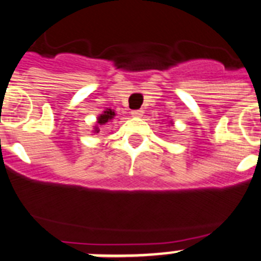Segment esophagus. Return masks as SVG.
Here are the masks:
<instances>
[{"label": "esophagus", "instance_id": "esophagus-1", "mask_svg": "<svg viewBox=\"0 0 261 261\" xmlns=\"http://www.w3.org/2000/svg\"><path fill=\"white\" fill-rule=\"evenodd\" d=\"M130 114H132V116L141 117L142 115H144V110H132L130 111Z\"/></svg>", "mask_w": 261, "mask_h": 261}]
</instances>
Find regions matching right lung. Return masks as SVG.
<instances>
[{
  "label": "right lung",
  "mask_w": 261,
  "mask_h": 261,
  "mask_svg": "<svg viewBox=\"0 0 261 261\" xmlns=\"http://www.w3.org/2000/svg\"><path fill=\"white\" fill-rule=\"evenodd\" d=\"M114 116H115L114 111L110 110V108H107V110H106L105 112H103V114L98 117V124L99 125H103V124L108 123L111 119H114ZM95 132H99L98 128H95Z\"/></svg>",
  "instance_id": "add662e5"
}]
</instances>
